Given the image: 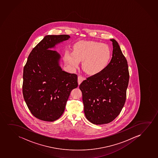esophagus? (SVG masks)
Here are the masks:
<instances>
[{"mask_svg": "<svg viewBox=\"0 0 158 158\" xmlns=\"http://www.w3.org/2000/svg\"><path fill=\"white\" fill-rule=\"evenodd\" d=\"M77 80H78V85H80V84L82 83V81L84 80V78H83L82 76H78Z\"/></svg>", "mask_w": 158, "mask_h": 158, "instance_id": "obj_1", "label": "esophagus"}]
</instances>
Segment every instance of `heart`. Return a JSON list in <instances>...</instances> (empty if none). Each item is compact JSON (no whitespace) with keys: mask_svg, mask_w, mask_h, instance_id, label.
<instances>
[{"mask_svg":"<svg viewBox=\"0 0 158 158\" xmlns=\"http://www.w3.org/2000/svg\"><path fill=\"white\" fill-rule=\"evenodd\" d=\"M111 50L107 44L95 41L80 42L74 47V53L68 52L66 60L70 67L77 68L82 61V69L86 74L101 73L109 65Z\"/></svg>","mask_w":158,"mask_h":158,"instance_id":"b5f03b06","label":"heart"}]
</instances>
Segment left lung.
<instances>
[{
    "mask_svg": "<svg viewBox=\"0 0 158 158\" xmlns=\"http://www.w3.org/2000/svg\"><path fill=\"white\" fill-rule=\"evenodd\" d=\"M113 45L111 60L99 74L89 77L80 84L87 119L96 125L111 122L120 114L126 98L129 81L128 64L118 42Z\"/></svg>",
    "mask_w": 158,
    "mask_h": 158,
    "instance_id": "1",
    "label": "left lung"
}]
</instances>
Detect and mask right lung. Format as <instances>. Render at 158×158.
Returning a JSON list of instances; mask_svg holds the SVG:
<instances>
[{"label": "right lung", "instance_id": "obj_1", "mask_svg": "<svg viewBox=\"0 0 158 158\" xmlns=\"http://www.w3.org/2000/svg\"><path fill=\"white\" fill-rule=\"evenodd\" d=\"M69 38L68 35L46 36L32 49L23 68V98L32 114L40 120L58 119L71 91L78 86L77 75L62 70L61 55L51 49Z\"/></svg>", "mask_w": 158, "mask_h": 158}]
</instances>
